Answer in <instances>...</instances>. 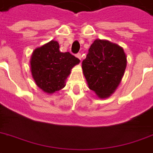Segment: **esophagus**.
Wrapping results in <instances>:
<instances>
[{"label": "esophagus", "mask_w": 153, "mask_h": 153, "mask_svg": "<svg viewBox=\"0 0 153 153\" xmlns=\"http://www.w3.org/2000/svg\"><path fill=\"white\" fill-rule=\"evenodd\" d=\"M76 57L78 59H79L80 63H81V58H82V55H81V54H79H79H76Z\"/></svg>", "instance_id": "34e87169"}]
</instances>
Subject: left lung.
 Masks as SVG:
<instances>
[{"label": "left lung", "mask_w": 153, "mask_h": 153, "mask_svg": "<svg viewBox=\"0 0 153 153\" xmlns=\"http://www.w3.org/2000/svg\"><path fill=\"white\" fill-rule=\"evenodd\" d=\"M127 66L123 49L106 39H97L82 62L88 88L100 99L108 98L121 82Z\"/></svg>", "instance_id": "obj_1"}]
</instances>
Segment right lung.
<instances>
[{"label":"right lung","instance_id":"obj_1","mask_svg":"<svg viewBox=\"0 0 153 153\" xmlns=\"http://www.w3.org/2000/svg\"><path fill=\"white\" fill-rule=\"evenodd\" d=\"M79 62L69 52H61L58 42L51 40L33 52L30 59L32 77L40 89L53 94L65 86L71 69Z\"/></svg>","mask_w":153,"mask_h":153}]
</instances>
